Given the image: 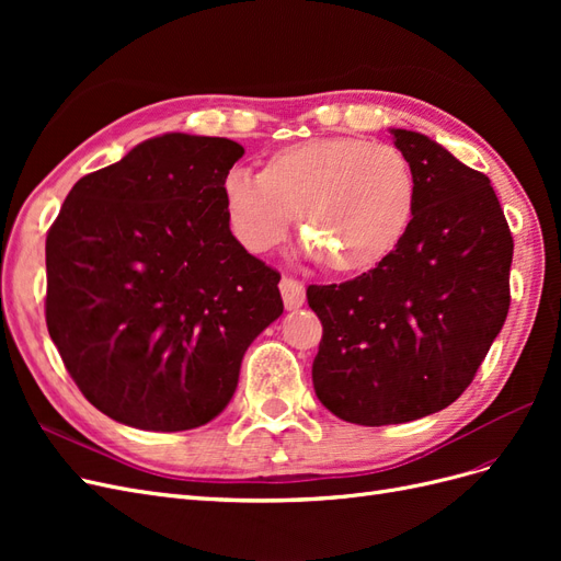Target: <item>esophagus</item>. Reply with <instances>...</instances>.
<instances>
[{"instance_id":"1","label":"esophagus","mask_w":561,"mask_h":561,"mask_svg":"<svg viewBox=\"0 0 561 561\" xmlns=\"http://www.w3.org/2000/svg\"><path fill=\"white\" fill-rule=\"evenodd\" d=\"M280 295H283V304L287 311L299 309L304 301H307V290H304V283L293 278V276H283L280 278Z\"/></svg>"}]
</instances>
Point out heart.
<instances>
[{
  "label": "heart",
  "mask_w": 561,
  "mask_h": 561,
  "mask_svg": "<svg viewBox=\"0 0 561 561\" xmlns=\"http://www.w3.org/2000/svg\"><path fill=\"white\" fill-rule=\"evenodd\" d=\"M229 225L245 250H274L295 215L304 248L336 271L379 264L416 210V175L402 151L360 138H318L276 151L264 173L233 165L222 180Z\"/></svg>",
  "instance_id": "obj_1"
}]
</instances>
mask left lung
Instances as JSON below:
<instances>
[{
  "label": "left lung",
  "mask_w": 561,
  "mask_h": 561,
  "mask_svg": "<svg viewBox=\"0 0 561 561\" xmlns=\"http://www.w3.org/2000/svg\"><path fill=\"white\" fill-rule=\"evenodd\" d=\"M390 133L416 175L410 229L367 274L307 290L322 322L316 396L358 426L449 407L511 309L513 236L489 178L426 135Z\"/></svg>",
  "instance_id": "obj_1"
}]
</instances>
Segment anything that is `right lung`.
<instances>
[{"label":"right lung","instance_id":"1","mask_svg":"<svg viewBox=\"0 0 561 561\" xmlns=\"http://www.w3.org/2000/svg\"><path fill=\"white\" fill-rule=\"evenodd\" d=\"M227 138L165 133L83 175L46 236V328L95 410L140 431L215 419L283 313L280 274L233 239Z\"/></svg>","mask_w":561,"mask_h":561}]
</instances>
